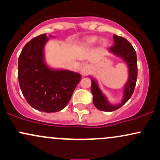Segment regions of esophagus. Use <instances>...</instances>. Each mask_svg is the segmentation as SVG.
Returning a JSON list of instances; mask_svg holds the SVG:
<instances>
[{
  "label": "esophagus",
  "mask_w": 160,
  "mask_h": 160,
  "mask_svg": "<svg viewBox=\"0 0 160 160\" xmlns=\"http://www.w3.org/2000/svg\"><path fill=\"white\" fill-rule=\"evenodd\" d=\"M90 71H91V67L89 65H83L81 68V74L82 75H83V76H85V75L89 74V73L90 72Z\"/></svg>",
  "instance_id": "34e87169"
}]
</instances>
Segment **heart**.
I'll return each mask as SVG.
<instances>
[{
    "label": "heart",
    "instance_id": "1",
    "mask_svg": "<svg viewBox=\"0 0 160 160\" xmlns=\"http://www.w3.org/2000/svg\"><path fill=\"white\" fill-rule=\"evenodd\" d=\"M97 40H98V38H97V37H89V38H86L83 40L82 44L85 46V47H89V46L95 44L97 42Z\"/></svg>",
    "mask_w": 160,
    "mask_h": 160
}]
</instances>
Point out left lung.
<instances>
[{"instance_id":"left-lung-1","label":"left lung","mask_w":160,"mask_h":160,"mask_svg":"<svg viewBox=\"0 0 160 160\" xmlns=\"http://www.w3.org/2000/svg\"><path fill=\"white\" fill-rule=\"evenodd\" d=\"M114 43L109 48V51L116 56L120 57L126 62L128 68V81L124 86V94L121 103L117 105H112L108 102L105 95H103L99 89L96 80L92 79L91 91L93 95L94 105L100 111L111 112L116 111L122 107L129 100L135 90L138 76L137 56L132 45L122 37L113 34Z\"/></svg>"}]
</instances>
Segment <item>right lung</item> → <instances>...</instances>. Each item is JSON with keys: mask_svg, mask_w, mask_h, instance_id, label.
Instances as JSON below:
<instances>
[{"mask_svg": "<svg viewBox=\"0 0 160 160\" xmlns=\"http://www.w3.org/2000/svg\"><path fill=\"white\" fill-rule=\"evenodd\" d=\"M48 40L47 34H40L23 47L18 61V80L24 97L33 108L55 113L66 107L81 75L46 65L43 48Z\"/></svg>", "mask_w": 160, "mask_h": 160, "instance_id": "add662e5", "label": "right lung"}]
</instances>
